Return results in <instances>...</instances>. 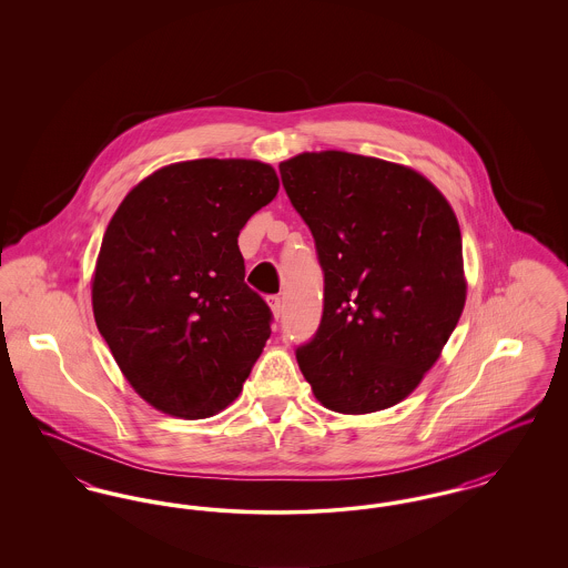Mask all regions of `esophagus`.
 Segmentation results:
<instances>
[{
  "label": "esophagus",
  "mask_w": 568,
  "mask_h": 568,
  "mask_svg": "<svg viewBox=\"0 0 568 568\" xmlns=\"http://www.w3.org/2000/svg\"><path fill=\"white\" fill-rule=\"evenodd\" d=\"M268 304H271L272 315L278 320L283 313V300L281 296H268Z\"/></svg>",
  "instance_id": "obj_1"
}]
</instances>
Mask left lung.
Returning a JSON list of instances; mask_svg holds the SVG:
<instances>
[{"label": "left lung", "instance_id": "8db88e82", "mask_svg": "<svg viewBox=\"0 0 568 568\" xmlns=\"http://www.w3.org/2000/svg\"><path fill=\"white\" fill-rule=\"evenodd\" d=\"M324 271V315L296 349L315 398L336 413L398 405L458 325V219L419 172L343 151L278 163Z\"/></svg>", "mask_w": 568, "mask_h": 568}]
</instances>
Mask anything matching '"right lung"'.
<instances>
[{"label": "right lung", "mask_w": 568, "mask_h": 568, "mask_svg": "<svg viewBox=\"0 0 568 568\" xmlns=\"http://www.w3.org/2000/svg\"><path fill=\"white\" fill-rule=\"evenodd\" d=\"M276 191L268 163H172L138 183L110 219L93 315L149 405L202 419L241 394L271 338L272 313L244 283L239 234Z\"/></svg>", "instance_id": "obj_1"}]
</instances>
